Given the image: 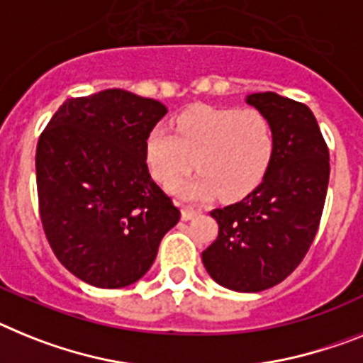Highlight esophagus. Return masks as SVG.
Here are the masks:
<instances>
[{
	"mask_svg": "<svg viewBox=\"0 0 363 363\" xmlns=\"http://www.w3.org/2000/svg\"><path fill=\"white\" fill-rule=\"evenodd\" d=\"M197 210H194V208H188V206H184L181 210V217H182V220H190V219H194L195 216H197Z\"/></svg>",
	"mask_w": 363,
	"mask_h": 363,
	"instance_id": "1",
	"label": "esophagus"
}]
</instances>
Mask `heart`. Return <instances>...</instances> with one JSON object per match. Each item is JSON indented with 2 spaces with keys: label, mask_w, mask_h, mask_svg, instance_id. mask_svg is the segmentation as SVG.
<instances>
[{
  "label": "heart",
  "mask_w": 363,
  "mask_h": 363,
  "mask_svg": "<svg viewBox=\"0 0 363 363\" xmlns=\"http://www.w3.org/2000/svg\"><path fill=\"white\" fill-rule=\"evenodd\" d=\"M274 146V125L259 109L197 107L179 116L173 131L164 125L151 129L146 138V162L160 184L174 182L169 188L182 199H208L217 191L234 199L259 184L272 160ZM194 163L201 172L178 182Z\"/></svg>",
  "instance_id": "obj_1"
}]
</instances>
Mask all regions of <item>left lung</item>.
Wrapping results in <instances>:
<instances>
[{
	"label": "left lung",
	"mask_w": 363,
	"mask_h": 363,
	"mask_svg": "<svg viewBox=\"0 0 363 363\" xmlns=\"http://www.w3.org/2000/svg\"><path fill=\"white\" fill-rule=\"evenodd\" d=\"M248 106L269 116L274 155L256 190L216 208V241L203 252L213 281L235 292H261L291 276L320 226L329 184V150L305 104L277 93H254Z\"/></svg>",
	"instance_id": "8db88e82"
}]
</instances>
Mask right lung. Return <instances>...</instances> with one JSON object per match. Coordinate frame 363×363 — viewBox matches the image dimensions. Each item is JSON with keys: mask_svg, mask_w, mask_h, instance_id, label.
Returning a JSON list of instances; mask_svg holds the SVG:
<instances>
[{"mask_svg": "<svg viewBox=\"0 0 363 363\" xmlns=\"http://www.w3.org/2000/svg\"><path fill=\"white\" fill-rule=\"evenodd\" d=\"M166 113L159 100L106 89L65 100L40 135L42 225L55 256L82 281H138L181 219L146 164V138Z\"/></svg>", "mask_w": 363, "mask_h": 363, "instance_id": "obj_1", "label": "right lung"}]
</instances>
